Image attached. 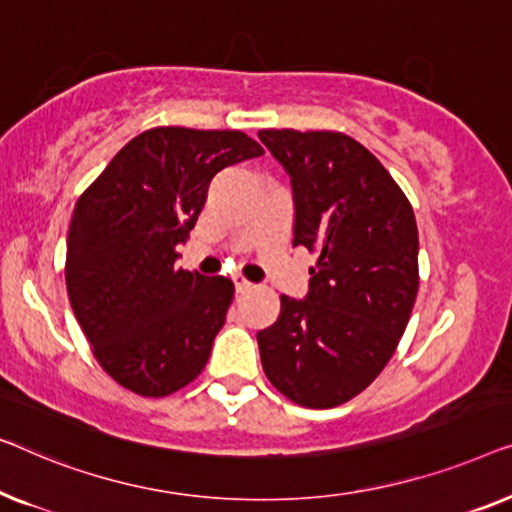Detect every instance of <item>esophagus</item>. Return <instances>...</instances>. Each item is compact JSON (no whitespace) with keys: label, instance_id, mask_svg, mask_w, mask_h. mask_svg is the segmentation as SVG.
Returning a JSON list of instances; mask_svg holds the SVG:
<instances>
[{"label":"esophagus","instance_id":"esophagus-1","mask_svg":"<svg viewBox=\"0 0 512 512\" xmlns=\"http://www.w3.org/2000/svg\"><path fill=\"white\" fill-rule=\"evenodd\" d=\"M234 285H236V292H248V290H253V283H250V280H246L243 276H234Z\"/></svg>","mask_w":512,"mask_h":512}]
</instances>
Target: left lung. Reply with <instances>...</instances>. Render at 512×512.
<instances>
[{"mask_svg": "<svg viewBox=\"0 0 512 512\" xmlns=\"http://www.w3.org/2000/svg\"><path fill=\"white\" fill-rule=\"evenodd\" d=\"M294 194V241L318 255L306 299L280 297L257 331L271 385L306 408L366 390L397 350L417 297V225L376 155L341 132L262 129Z\"/></svg>", "mask_w": 512, "mask_h": 512, "instance_id": "1", "label": "left lung"}]
</instances>
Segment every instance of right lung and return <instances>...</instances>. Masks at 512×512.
Listing matches in <instances>:
<instances>
[{
	"instance_id": "right-lung-1",
	"label": "right lung",
	"mask_w": 512,
	"mask_h": 512,
	"mask_svg": "<svg viewBox=\"0 0 512 512\" xmlns=\"http://www.w3.org/2000/svg\"><path fill=\"white\" fill-rule=\"evenodd\" d=\"M264 155L236 129L155 127L134 136L76 201L67 292L92 355L139 397L190 385L234 299L225 276L176 269L213 176Z\"/></svg>"
}]
</instances>
